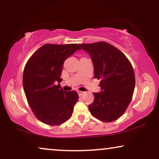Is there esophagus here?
Returning a JSON list of instances; mask_svg holds the SVG:
<instances>
[{
	"instance_id": "1",
	"label": "esophagus",
	"mask_w": 159,
	"mask_h": 159,
	"mask_svg": "<svg viewBox=\"0 0 159 159\" xmlns=\"http://www.w3.org/2000/svg\"><path fill=\"white\" fill-rule=\"evenodd\" d=\"M78 95H79L80 96H82V95H83L84 93V92H83V91L78 90Z\"/></svg>"
}]
</instances>
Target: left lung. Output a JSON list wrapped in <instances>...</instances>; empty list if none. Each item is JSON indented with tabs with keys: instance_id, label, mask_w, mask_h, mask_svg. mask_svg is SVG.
Masks as SVG:
<instances>
[{
	"instance_id": "8db88e82",
	"label": "left lung",
	"mask_w": 159,
	"mask_h": 159,
	"mask_svg": "<svg viewBox=\"0 0 159 159\" xmlns=\"http://www.w3.org/2000/svg\"><path fill=\"white\" fill-rule=\"evenodd\" d=\"M90 56L94 78L101 80V91L94 93L88 105L91 114L104 122H112L124 114L132 98L135 77L132 66L123 53L105 43L80 44Z\"/></svg>"
}]
</instances>
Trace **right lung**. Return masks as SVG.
<instances>
[{
	"label": "right lung",
	"mask_w": 159,
	"mask_h": 159,
	"mask_svg": "<svg viewBox=\"0 0 159 159\" xmlns=\"http://www.w3.org/2000/svg\"><path fill=\"white\" fill-rule=\"evenodd\" d=\"M77 44H45L30 57L23 73V87L29 105L38 120L50 125L70 118L78 100L77 92L63 91V63L80 50ZM57 82L58 85H55Z\"/></svg>",
	"instance_id": "right-lung-1"
}]
</instances>
